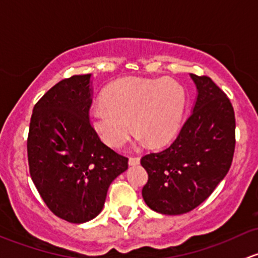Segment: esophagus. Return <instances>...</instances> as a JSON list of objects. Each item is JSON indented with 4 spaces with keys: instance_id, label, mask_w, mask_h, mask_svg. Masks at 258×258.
<instances>
[{
    "instance_id": "obj_1",
    "label": "esophagus",
    "mask_w": 258,
    "mask_h": 258,
    "mask_svg": "<svg viewBox=\"0 0 258 258\" xmlns=\"http://www.w3.org/2000/svg\"><path fill=\"white\" fill-rule=\"evenodd\" d=\"M140 163V157H130L128 158V165L130 166H136Z\"/></svg>"
}]
</instances>
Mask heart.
<instances>
[{"instance_id": "b5f03b06", "label": "heart", "mask_w": 258, "mask_h": 258, "mask_svg": "<svg viewBox=\"0 0 258 258\" xmlns=\"http://www.w3.org/2000/svg\"><path fill=\"white\" fill-rule=\"evenodd\" d=\"M101 105L91 111L90 121L105 144L119 147L131 132V121L140 142L163 145L177 134L186 93L171 79L126 77L103 91Z\"/></svg>"}]
</instances>
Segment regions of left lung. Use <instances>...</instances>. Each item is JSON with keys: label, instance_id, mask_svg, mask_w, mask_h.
<instances>
[{"label": "left lung", "instance_id": "1", "mask_svg": "<svg viewBox=\"0 0 258 258\" xmlns=\"http://www.w3.org/2000/svg\"><path fill=\"white\" fill-rule=\"evenodd\" d=\"M189 76L197 88L192 113L172 144L141 158L148 173L142 197L162 215H182L201 205L227 175L235 152L230 100L210 77Z\"/></svg>", "mask_w": 258, "mask_h": 258}]
</instances>
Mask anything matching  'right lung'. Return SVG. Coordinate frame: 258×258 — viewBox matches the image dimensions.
Returning <instances> with one entry per match:
<instances>
[{
    "instance_id": "add662e5",
    "label": "right lung",
    "mask_w": 258,
    "mask_h": 258,
    "mask_svg": "<svg viewBox=\"0 0 258 258\" xmlns=\"http://www.w3.org/2000/svg\"><path fill=\"white\" fill-rule=\"evenodd\" d=\"M92 75L59 81L33 107L27 140L30 175L57 217L71 223L95 218L110 184L128 158L101 142L91 126Z\"/></svg>"
}]
</instances>
